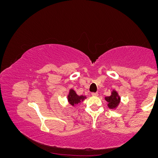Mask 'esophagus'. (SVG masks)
<instances>
[{"instance_id":"34e87169","label":"esophagus","mask_w":158,"mask_h":158,"mask_svg":"<svg viewBox=\"0 0 158 158\" xmlns=\"http://www.w3.org/2000/svg\"><path fill=\"white\" fill-rule=\"evenodd\" d=\"M92 96H94V97H97V96H98V93H94V92H93V93H92Z\"/></svg>"}]
</instances>
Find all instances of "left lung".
<instances>
[{
  "label": "left lung",
  "instance_id": "obj_1",
  "mask_svg": "<svg viewBox=\"0 0 158 158\" xmlns=\"http://www.w3.org/2000/svg\"><path fill=\"white\" fill-rule=\"evenodd\" d=\"M104 99L107 102L108 107L111 110H116L121 101L120 97L116 90H112L110 96L106 97Z\"/></svg>",
  "mask_w": 158,
  "mask_h": 158
}]
</instances>
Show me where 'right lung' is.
<instances>
[{
    "label": "right lung",
    "mask_w": 158,
    "mask_h": 158,
    "mask_svg": "<svg viewBox=\"0 0 158 158\" xmlns=\"http://www.w3.org/2000/svg\"><path fill=\"white\" fill-rule=\"evenodd\" d=\"M86 98V96H83V95L79 96V95L77 94L76 92H75L74 89H69V94L67 95L68 102L73 106H75L77 104H80Z\"/></svg>",
    "instance_id": "obj_1"
}]
</instances>
